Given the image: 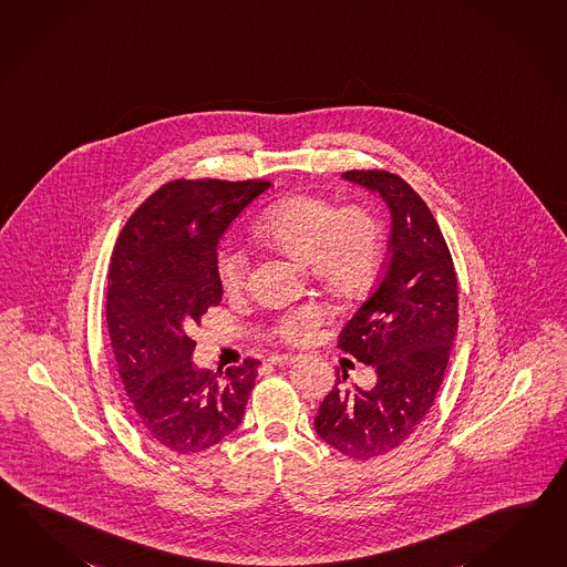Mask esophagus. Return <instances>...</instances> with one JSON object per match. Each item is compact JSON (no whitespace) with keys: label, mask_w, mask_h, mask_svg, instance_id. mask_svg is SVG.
<instances>
[{"label":"esophagus","mask_w":567,"mask_h":567,"mask_svg":"<svg viewBox=\"0 0 567 567\" xmlns=\"http://www.w3.org/2000/svg\"><path fill=\"white\" fill-rule=\"evenodd\" d=\"M295 360H297V355H292V353H272L266 358V362L272 365L292 364Z\"/></svg>","instance_id":"esophagus-1"}]
</instances>
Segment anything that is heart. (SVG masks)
Listing matches in <instances>:
<instances>
[{
    "label": "heart",
    "mask_w": 567,
    "mask_h": 567,
    "mask_svg": "<svg viewBox=\"0 0 567 567\" xmlns=\"http://www.w3.org/2000/svg\"><path fill=\"white\" fill-rule=\"evenodd\" d=\"M258 238L297 262H311L313 272L329 289L353 297L372 282L384 254V227L368 207L338 209L319 197L297 195L277 203L256 226ZM219 280L227 292L248 282L250 260L241 248L226 246L217 260ZM328 319L323 305H305L282 315L275 331L282 340L297 341Z\"/></svg>",
    "instance_id": "1"
}]
</instances>
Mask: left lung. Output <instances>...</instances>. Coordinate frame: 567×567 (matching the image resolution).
<instances>
[{
  "label": "left lung",
  "mask_w": 567,
  "mask_h": 567,
  "mask_svg": "<svg viewBox=\"0 0 567 567\" xmlns=\"http://www.w3.org/2000/svg\"><path fill=\"white\" fill-rule=\"evenodd\" d=\"M343 178L391 209L389 262L340 333L341 350L372 365L377 384L346 391V377H338L315 431L365 462L403 445L433 406L457 331V278L435 217L409 183L389 171H348Z\"/></svg>",
  "instance_id": "left-lung-1"
}]
</instances>
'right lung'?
<instances>
[{
    "instance_id": "obj_1",
    "label": "right lung",
    "mask_w": 567,
    "mask_h": 567,
    "mask_svg": "<svg viewBox=\"0 0 567 567\" xmlns=\"http://www.w3.org/2000/svg\"><path fill=\"white\" fill-rule=\"evenodd\" d=\"M268 181L178 178L152 193L115 241L107 328L130 409L152 441L199 453L238 429L260 362L199 370L193 326L221 301L217 244Z\"/></svg>"
}]
</instances>
